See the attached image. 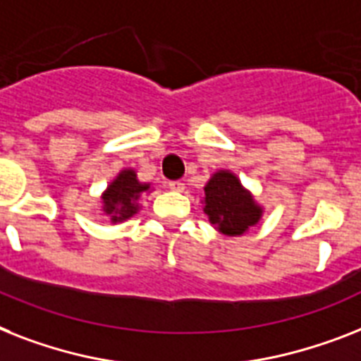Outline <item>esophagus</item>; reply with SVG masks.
<instances>
[{"label":"esophagus","mask_w":361,"mask_h":361,"mask_svg":"<svg viewBox=\"0 0 361 361\" xmlns=\"http://www.w3.org/2000/svg\"><path fill=\"white\" fill-rule=\"evenodd\" d=\"M166 185H169V189H171V190H176V192H181V190L185 189V183H183V181H181V180L169 181Z\"/></svg>","instance_id":"34e87169"}]
</instances>
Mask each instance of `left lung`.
<instances>
[{
    "mask_svg": "<svg viewBox=\"0 0 361 361\" xmlns=\"http://www.w3.org/2000/svg\"><path fill=\"white\" fill-rule=\"evenodd\" d=\"M206 206L204 213L209 222L224 235H243L250 226L262 219L263 209L257 206L252 195L235 174L219 171L211 176L206 185Z\"/></svg>",
    "mask_w": 361,
    "mask_h": 361,
    "instance_id": "1",
    "label": "left lung"
}]
</instances>
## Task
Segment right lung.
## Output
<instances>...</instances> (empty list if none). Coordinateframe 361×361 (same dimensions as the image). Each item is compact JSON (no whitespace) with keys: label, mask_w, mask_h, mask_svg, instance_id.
Instances as JSON below:
<instances>
[{"label":"right lung","mask_w":361,"mask_h":361,"mask_svg":"<svg viewBox=\"0 0 361 361\" xmlns=\"http://www.w3.org/2000/svg\"><path fill=\"white\" fill-rule=\"evenodd\" d=\"M148 189L150 183H140L135 171H122L102 196L105 215H109L113 222H122L133 216L139 211L137 202L140 195Z\"/></svg>","instance_id":"obj_1"}]
</instances>
